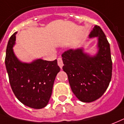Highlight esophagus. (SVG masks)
<instances>
[{"label": "esophagus", "instance_id": "esophagus-1", "mask_svg": "<svg viewBox=\"0 0 124 124\" xmlns=\"http://www.w3.org/2000/svg\"><path fill=\"white\" fill-rule=\"evenodd\" d=\"M57 63H58V65L60 67V68L62 69L63 66V60H62V58L61 57H59L57 59Z\"/></svg>", "mask_w": 124, "mask_h": 124}]
</instances>
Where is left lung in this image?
I'll use <instances>...</instances> for the list:
<instances>
[{
	"label": "left lung",
	"mask_w": 124,
	"mask_h": 124,
	"mask_svg": "<svg viewBox=\"0 0 124 124\" xmlns=\"http://www.w3.org/2000/svg\"><path fill=\"white\" fill-rule=\"evenodd\" d=\"M89 37H98V52L95 56H89L82 49H69L62 54L63 69L67 74L71 90L84 102H93L103 95L112 73L110 43L102 30L95 25Z\"/></svg>",
	"instance_id": "obj_1"
}]
</instances>
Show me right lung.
Here are the masks:
<instances>
[{"mask_svg":"<svg viewBox=\"0 0 124 124\" xmlns=\"http://www.w3.org/2000/svg\"><path fill=\"white\" fill-rule=\"evenodd\" d=\"M16 32L10 38L6 51L5 65L9 82L16 97L23 104L34 109L44 108L50 99L56 75L60 71L57 59H38L31 63H22L12 47Z\"/></svg>","mask_w":124,"mask_h":124,"instance_id":"right-lung-1","label":"right lung"}]
</instances>
